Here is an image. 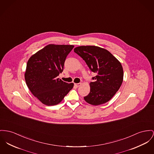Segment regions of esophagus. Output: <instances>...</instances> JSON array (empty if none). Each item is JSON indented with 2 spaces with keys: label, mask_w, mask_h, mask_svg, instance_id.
I'll use <instances>...</instances> for the list:
<instances>
[{
  "label": "esophagus",
  "mask_w": 154,
  "mask_h": 154,
  "mask_svg": "<svg viewBox=\"0 0 154 154\" xmlns=\"http://www.w3.org/2000/svg\"><path fill=\"white\" fill-rule=\"evenodd\" d=\"M74 85L75 87L78 88L79 86H80L81 85V83H74Z\"/></svg>",
  "instance_id": "1"
}]
</instances>
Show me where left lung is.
<instances>
[{"label":"left lung","mask_w":154,"mask_h":154,"mask_svg":"<svg viewBox=\"0 0 154 154\" xmlns=\"http://www.w3.org/2000/svg\"><path fill=\"white\" fill-rule=\"evenodd\" d=\"M74 52L86 63L96 75L91 82L90 92L84 97L88 103L97 106L109 101L120 89L123 81L121 63L107 50L93 46L76 47Z\"/></svg>","instance_id":"obj_1"}]
</instances>
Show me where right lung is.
<instances>
[{"label": "right lung", "mask_w": 154, "mask_h": 154, "mask_svg": "<svg viewBox=\"0 0 154 154\" xmlns=\"http://www.w3.org/2000/svg\"><path fill=\"white\" fill-rule=\"evenodd\" d=\"M72 45L49 44L32 55L27 63L24 74L32 94L42 103L56 105L73 87L57 77L63 70L65 61L72 51Z\"/></svg>", "instance_id": "add662e5"}]
</instances>
